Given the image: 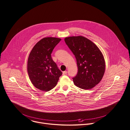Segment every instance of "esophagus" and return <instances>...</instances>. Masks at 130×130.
Listing matches in <instances>:
<instances>
[{
    "mask_svg": "<svg viewBox=\"0 0 130 130\" xmlns=\"http://www.w3.org/2000/svg\"><path fill=\"white\" fill-rule=\"evenodd\" d=\"M67 72L66 71H64V72H63V75H66V74H67Z\"/></svg>",
    "mask_w": 130,
    "mask_h": 130,
    "instance_id": "34e87169",
    "label": "esophagus"
}]
</instances>
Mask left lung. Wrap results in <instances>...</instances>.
<instances>
[{
  "label": "left lung",
  "instance_id": "1",
  "mask_svg": "<svg viewBox=\"0 0 130 130\" xmlns=\"http://www.w3.org/2000/svg\"><path fill=\"white\" fill-rule=\"evenodd\" d=\"M64 40L77 62L78 72L73 78L74 85L84 90L92 89L100 82L105 72L102 52L94 42L82 36L67 37Z\"/></svg>",
  "mask_w": 130,
  "mask_h": 130
}]
</instances>
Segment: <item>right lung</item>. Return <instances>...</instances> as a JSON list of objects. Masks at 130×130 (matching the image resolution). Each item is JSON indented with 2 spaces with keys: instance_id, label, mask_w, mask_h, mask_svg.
I'll use <instances>...</instances> for the list:
<instances>
[{
  "instance_id": "obj_1",
  "label": "right lung",
  "mask_w": 130,
  "mask_h": 130,
  "mask_svg": "<svg viewBox=\"0 0 130 130\" xmlns=\"http://www.w3.org/2000/svg\"><path fill=\"white\" fill-rule=\"evenodd\" d=\"M61 39L45 37L34 46L28 59L27 71L29 78L37 89L48 92L56 86L62 72L53 60L51 54Z\"/></svg>"
}]
</instances>
